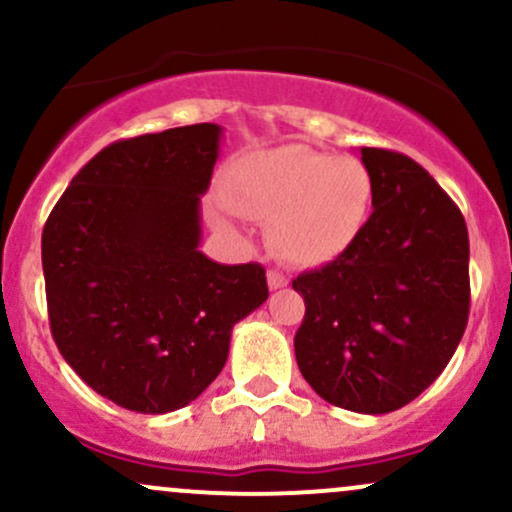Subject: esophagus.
Segmentation results:
<instances>
[{
	"label": "esophagus",
	"instance_id": "obj_1",
	"mask_svg": "<svg viewBox=\"0 0 512 512\" xmlns=\"http://www.w3.org/2000/svg\"><path fill=\"white\" fill-rule=\"evenodd\" d=\"M267 281H269V289L276 291V289H284L286 284H289V279H286L284 274L276 272V269H269L267 272Z\"/></svg>",
	"mask_w": 512,
	"mask_h": 512
}]
</instances>
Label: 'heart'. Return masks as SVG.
<instances>
[{
    "mask_svg": "<svg viewBox=\"0 0 512 512\" xmlns=\"http://www.w3.org/2000/svg\"><path fill=\"white\" fill-rule=\"evenodd\" d=\"M240 209L269 219V243L298 267L342 257L366 226L373 178L354 156L284 146L257 156L240 180Z\"/></svg>",
    "mask_w": 512,
    "mask_h": 512,
    "instance_id": "obj_1",
    "label": "heart"
}]
</instances>
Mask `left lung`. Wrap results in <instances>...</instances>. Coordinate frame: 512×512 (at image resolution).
<instances>
[{
  "label": "left lung",
  "instance_id": "left-lung-1",
  "mask_svg": "<svg viewBox=\"0 0 512 512\" xmlns=\"http://www.w3.org/2000/svg\"><path fill=\"white\" fill-rule=\"evenodd\" d=\"M373 214L356 243L303 272L296 361L325 402L387 414L443 373L469 315V236L457 204L409 156L361 149Z\"/></svg>",
  "mask_w": 512,
  "mask_h": 512
}]
</instances>
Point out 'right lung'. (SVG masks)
<instances>
[{"mask_svg":"<svg viewBox=\"0 0 512 512\" xmlns=\"http://www.w3.org/2000/svg\"><path fill=\"white\" fill-rule=\"evenodd\" d=\"M221 132L202 122L105 146L43 228L52 337L117 407H187L226 366L233 325L269 296L262 264L199 250Z\"/></svg>","mask_w":512,"mask_h":512,"instance_id":"add662e5","label":"right lung"}]
</instances>
